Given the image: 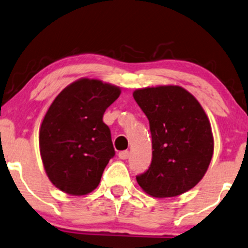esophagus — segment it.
Wrapping results in <instances>:
<instances>
[{
	"label": "esophagus",
	"instance_id": "obj_1",
	"mask_svg": "<svg viewBox=\"0 0 248 248\" xmlns=\"http://www.w3.org/2000/svg\"><path fill=\"white\" fill-rule=\"evenodd\" d=\"M118 156H119V158H121V160H126V158H129V156H130V153L127 151L119 152Z\"/></svg>",
	"mask_w": 248,
	"mask_h": 248
}]
</instances>
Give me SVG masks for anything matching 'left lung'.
<instances>
[{"label":"left lung","mask_w":248,"mask_h":248,"mask_svg":"<svg viewBox=\"0 0 248 248\" xmlns=\"http://www.w3.org/2000/svg\"><path fill=\"white\" fill-rule=\"evenodd\" d=\"M133 97L149 121L153 148L151 166L137 182L155 198L185 193L202 179L212 161L214 139L206 112L179 86L142 88Z\"/></svg>","instance_id":"8db88e82"}]
</instances>
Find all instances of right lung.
I'll list each match as a JSON object with an SVG mask.
<instances>
[{
    "mask_svg": "<svg viewBox=\"0 0 248 248\" xmlns=\"http://www.w3.org/2000/svg\"><path fill=\"white\" fill-rule=\"evenodd\" d=\"M119 94L114 85L82 78L51 103L40 127L39 145L46 173L61 191L84 195L97 187L115 156L103 114Z\"/></svg>",
    "mask_w": 248,
    "mask_h": 248,
    "instance_id": "1",
    "label": "right lung"
}]
</instances>
